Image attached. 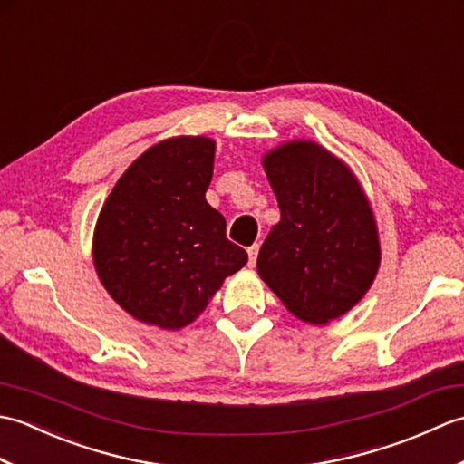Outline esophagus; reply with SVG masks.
<instances>
[{
  "label": "esophagus",
  "instance_id": "1",
  "mask_svg": "<svg viewBox=\"0 0 464 464\" xmlns=\"http://www.w3.org/2000/svg\"><path fill=\"white\" fill-rule=\"evenodd\" d=\"M247 253H249V267H255V263H257V255H259V245H251Z\"/></svg>",
  "mask_w": 464,
  "mask_h": 464
}]
</instances>
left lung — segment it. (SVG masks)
I'll list each match as a JSON object with an SVG mask.
<instances>
[{"label": "left lung", "mask_w": 464, "mask_h": 464, "mask_svg": "<svg viewBox=\"0 0 464 464\" xmlns=\"http://www.w3.org/2000/svg\"><path fill=\"white\" fill-rule=\"evenodd\" d=\"M281 221L271 227L257 273L295 317L324 324L357 304L377 277V219L357 175L311 140L263 155Z\"/></svg>", "instance_id": "left-lung-1"}]
</instances>
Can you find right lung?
<instances>
[{"label": "right lung", "instance_id": "right-lung-1", "mask_svg": "<svg viewBox=\"0 0 464 464\" xmlns=\"http://www.w3.org/2000/svg\"><path fill=\"white\" fill-rule=\"evenodd\" d=\"M215 141L177 135L127 167L93 231V265L105 291L133 319L183 329L205 311L247 253L225 237L207 203Z\"/></svg>", "mask_w": 464, "mask_h": 464}]
</instances>
